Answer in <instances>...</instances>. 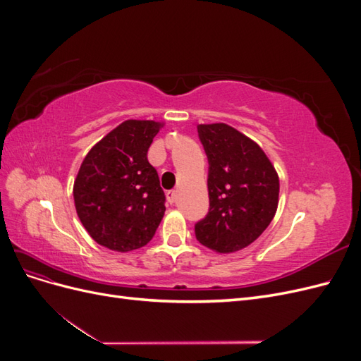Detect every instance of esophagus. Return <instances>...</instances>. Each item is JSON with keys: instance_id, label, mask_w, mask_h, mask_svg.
I'll list each match as a JSON object with an SVG mask.
<instances>
[{"instance_id": "34e87169", "label": "esophagus", "mask_w": 361, "mask_h": 361, "mask_svg": "<svg viewBox=\"0 0 361 361\" xmlns=\"http://www.w3.org/2000/svg\"><path fill=\"white\" fill-rule=\"evenodd\" d=\"M176 197H178V191L171 190V191H169V192H167V200H169L170 203H174V202H176Z\"/></svg>"}]
</instances>
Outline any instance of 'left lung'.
<instances>
[{"label": "left lung", "mask_w": 361, "mask_h": 361, "mask_svg": "<svg viewBox=\"0 0 361 361\" xmlns=\"http://www.w3.org/2000/svg\"><path fill=\"white\" fill-rule=\"evenodd\" d=\"M209 173V212L194 227L197 241L235 253L264 233L279 206V174L257 143L226 123L199 125Z\"/></svg>", "instance_id": "left-lung-1"}]
</instances>
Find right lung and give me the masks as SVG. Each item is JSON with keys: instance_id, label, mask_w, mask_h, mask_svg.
<instances>
[{"instance_id": "right-lung-1", "label": "right lung", "mask_w": 361, "mask_h": 361, "mask_svg": "<svg viewBox=\"0 0 361 361\" xmlns=\"http://www.w3.org/2000/svg\"><path fill=\"white\" fill-rule=\"evenodd\" d=\"M162 123L125 120L85 155L73 183L76 214L94 241L126 253L154 238L166 195L147 150Z\"/></svg>"}]
</instances>
